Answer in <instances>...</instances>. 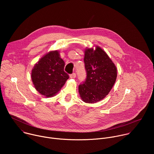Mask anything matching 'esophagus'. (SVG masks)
<instances>
[{
    "mask_svg": "<svg viewBox=\"0 0 154 154\" xmlns=\"http://www.w3.org/2000/svg\"><path fill=\"white\" fill-rule=\"evenodd\" d=\"M69 77H70L71 79H74V78L76 77V74L75 73H72V74H70Z\"/></svg>",
    "mask_w": 154,
    "mask_h": 154,
    "instance_id": "obj_1",
    "label": "esophagus"
}]
</instances>
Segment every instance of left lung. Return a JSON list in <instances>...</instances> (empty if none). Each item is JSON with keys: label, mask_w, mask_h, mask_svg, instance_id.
Listing matches in <instances>:
<instances>
[{"label": "left lung", "mask_w": 154, "mask_h": 154, "mask_svg": "<svg viewBox=\"0 0 154 154\" xmlns=\"http://www.w3.org/2000/svg\"><path fill=\"white\" fill-rule=\"evenodd\" d=\"M86 77L79 86L81 99L86 103H96L109 93L117 77V69L112 60L99 47L85 52Z\"/></svg>", "instance_id": "obj_1"}]
</instances>
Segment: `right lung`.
<instances>
[{"label": "right lung", "instance_id": "obj_1", "mask_svg": "<svg viewBox=\"0 0 154 154\" xmlns=\"http://www.w3.org/2000/svg\"><path fill=\"white\" fill-rule=\"evenodd\" d=\"M64 62L58 51H52L42 57L34 66L32 80L35 89L46 97L54 96L69 76L64 71Z\"/></svg>", "mask_w": 154, "mask_h": 154}]
</instances>
